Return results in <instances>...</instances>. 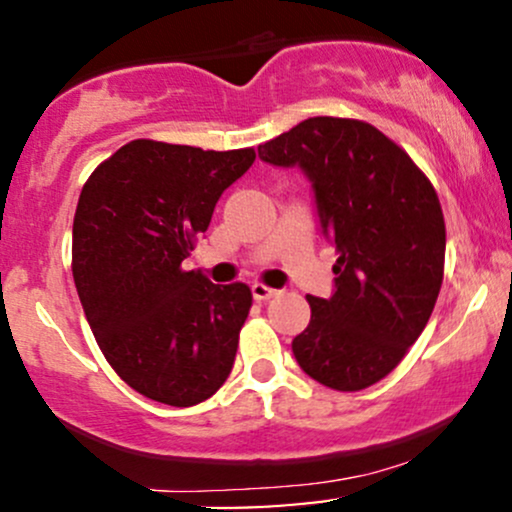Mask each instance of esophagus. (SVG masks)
<instances>
[{
    "mask_svg": "<svg viewBox=\"0 0 512 512\" xmlns=\"http://www.w3.org/2000/svg\"><path fill=\"white\" fill-rule=\"evenodd\" d=\"M276 289H272V286H267V284H260V281H257V284H252V298H255V301H267V298H274L276 296Z\"/></svg>",
    "mask_w": 512,
    "mask_h": 512,
    "instance_id": "1",
    "label": "esophagus"
}]
</instances>
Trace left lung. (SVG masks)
<instances>
[{"label": "left lung", "mask_w": 512, "mask_h": 512, "mask_svg": "<svg viewBox=\"0 0 512 512\" xmlns=\"http://www.w3.org/2000/svg\"><path fill=\"white\" fill-rule=\"evenodd\" d=\"M257 151L305 170L337 248V291L308 296L310 325L293 356L330 390H366L399 366L438 301L445 219L436 190L402 146L351 117H308Z\"/></svg>", "instance_id": "8db88e82"}]
</instances>
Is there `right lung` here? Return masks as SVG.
<instances>
[{
    "label": "right lung",
    "instance_id": "obj_1",
    "mask_svg": "<svg viewBox=\"0 0 512 512\" xmlns=\"http://www.w3.org/2000/svg\"><path fill=\"white\" fill-rule=\"evenodd\" d=\"M252 161L255 149L134 139L84 182L72 231L76 293L105 361L154 402L195 407L236 361L250 286H216L182 260Z\"/></svg>",
    "mask_w": 512,
    "mask_h": 512
}]
</instances>
